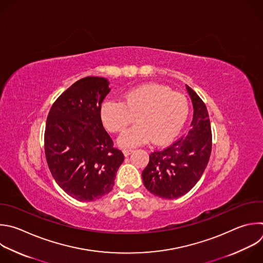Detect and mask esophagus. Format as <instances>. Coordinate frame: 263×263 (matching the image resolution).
Segmentation results:
<instances>
[{"instance_id":"esophagus-1","label":"esophagus","mask_w":263,"mask_h":263,"mask_svg":"<svg viewBox=\"0 0 263 263\" xmlns=\"http://www.w3.org/2000/svg\"><path fill=\"white\" fill-rule=\"evenodd\" d=\"M132 152H133V149L130 148V147H126V148L123 149V153H124V155H125L126 157H128Z\"/></svg>"}]
</instances>
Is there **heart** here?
<instances>
[{"instance_id": "obj_1", "label": "heart", "mask_w": 263, "mask_h": 263, "mask_svg": "<svg viewBox=\"0 0 263 263\" xmlns=\"http://www.w3.org/2000/svg\"><path fill=\"white\" fill-rule=\"evenodd\" d=\"M189 104L186 97L168 87L147 83L130 90L123 102L107 100L101 106V120L107 130L123 132L135 120L134 127L119 138L122 146H135L153 139L157 144L176 137L186 123Z\"/></svg>"}]
</instances>
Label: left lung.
<instances>
[{"instance_id": "left-lung-1", "label": "left lung", "mask_w": 263, "mask_h": 263, "mask_svg": "<svg viewBox=\"0 0 263 263\" xmlns=\"http://www.w3.org/2000/svg\"><path fill=\"white\" fill-rule=\"evenodd\" d=\"M194 115L191 129L163 149L154 151L142 171L144 187L166 199L188 193L200 180L212 152V129L204 102L187 85Z\"/></svg>"}]
</instances>
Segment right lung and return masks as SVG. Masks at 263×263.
Segmentation results:
<instances>
[{"label":"right lung","mask_w":263,"mask_h":263,"mask_svg":"<svg viewBox=\"0 0 263 263\" xmlns=\"http://www.w3.org/2000/svg\"><path fill=\"white\" fill-rule=\"evenodd\" d=\"M108 84L103 77L77 80L54 101L46 120L44 149L51 176L78 201L108 194L124 161L101 121Z\"/></svg>","instance_id":"right-lung-1"}]
</instances>
